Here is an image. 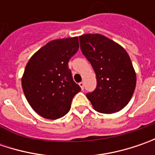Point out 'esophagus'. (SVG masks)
Masks as SVG:
<instances>
[{
	"label": "esophagus",
	"instance_id": "34e87169",
	"mask_svg": "<svg viewBox=\"0 0 155 155\" xmlns=\"http://www.w3.org/2000/svg\"><path fill=\"white\" fill-rule=\"evenodd\" d=\"M79 86L81 87V89H82V90H84V83H83V82L79 83Z\"/></svg>",
	"mask_w": 155,
	"mask_h": 155
}]
</instances>
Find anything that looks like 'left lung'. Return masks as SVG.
<instances>
[{
	"mask_svg": "<svg viewBox=\"0 0 155 155\" xmlns=\"http://www.w3.org/2000/svg\"><path fill=\"white\" fill-rule=\"evenodd\" d=\"M83 54L91 64L97 88L87 93L93 108L112 114L122 110L133 96L136 74L128 52L112 39L98 33L79 36Z\"/></svg>",
	"mask_w": 155,
	"mask_h": 155,
	"instance_id": "obj_1",
	"label": "left lung"
}]
</instances>
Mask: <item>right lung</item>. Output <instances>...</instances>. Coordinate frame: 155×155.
Masks as SVG:
<instances>
[{
    "mask_svg": "<svg viewBox=\"0 0 155 155\" xmlns=\"http://www.w3.org/2000/svg\"><path fill=\"white\" fill-rule=\"evenodd\" d=\"M78 47V37L54 39L27 62L21 85L28 104L40 116L56 120L65 116L72 98L81 91L68 68Z\"/></svg>",
    "mask_w": 155,
    "mask_h": 155,
    "instance_id": "1",
    "label": "right lung"
}]
</instances>
